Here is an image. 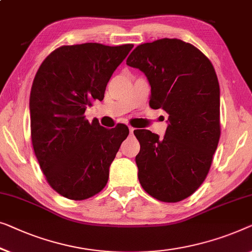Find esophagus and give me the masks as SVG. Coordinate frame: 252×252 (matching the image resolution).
<instances>
[{
  "mask_svg": "<svg viewBox=\"0 0 252 252\" xmlns=\"http://www.w3.org/2000/svg\"><path fill=\"white\" fill-rule=\"evenodd\" d=\"M134 130H135V128H133V127H129V133L130 134H133Z\"/></svg>",
  "mask_w": 252,
  "mask_h": 252,
  "instance_id": "esophagus-1",
  "label": "esophagus"
}]
</instances>
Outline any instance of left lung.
I'll return each mask as SVG.
<instances>
[{
    "instance_id": "1",
    "label": "left lung",
    "mask_w": 252,
    "mask_h": 252,
    "mask_svg": "<svg viewBox=\"0 0 252 252\" xmlns=\"http://www.w3.org/2000/svg\"><path fill=\"white\" fill-rule=\"evenodd\" d=\"M126 63L144 72L150 107L168 114L165 136L134 134L138 181L153 198L178 202L206 180L220 136V84L210 60L189 43L161 38L136 46Z\"/></svg>"
}]
</instances>
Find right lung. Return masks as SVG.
Listing matches in <instances>:
<instances>
[{"label": "right lung", "mask_w": 252, "mask_h": 252, "mask_svg": "<svg viewBox=\"0 0 252 252\" xmlns=\"http://www.w3.org/2000/svg\"><path fill=\"white\" fill-rule=\"evenodd\" d=\"M133 46L64 45L36 72L29 97L32 148L47 183L64 198L89 199L107 185L128 127L107 129L84 114L103 100L109 79Z\"/></svg>", "instance_id": "obj_1"}]
</instances>
